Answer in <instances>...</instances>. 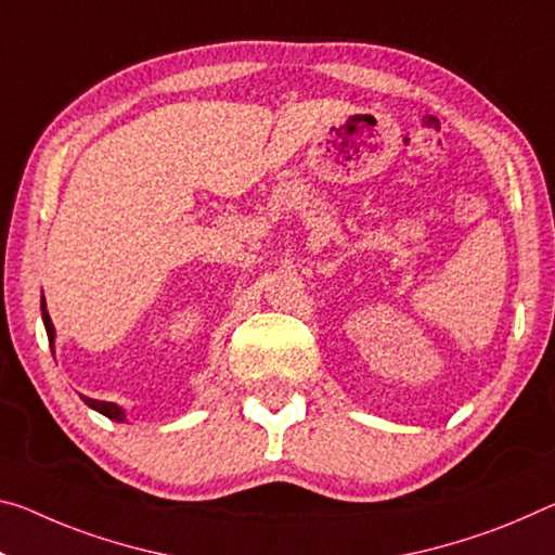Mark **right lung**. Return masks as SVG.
<instances>
[{
  "mask_svg": "<svg viewBox=\"0 0 555 555\" xmlns=\"http://www.w3.org/2000/svg\"><path fill=\"white\" fill-rule=\"evenodd\" d=\"M41 319H43V325H47V336H49V343L54 346V323H51L49 319V311H47V304H43L41 298ZM83 402L88 404V408H93L95 412H101V415H105L108 420H116V422H122L126 420V412H122V408H118V404L113 402H103V400H93V398H83Z\"/></svg>",
  "mask_w": 555,
  "mask_h": 555,
  "instance_id": "add662e5",
  "label": "right lung"
}]
</instances>
